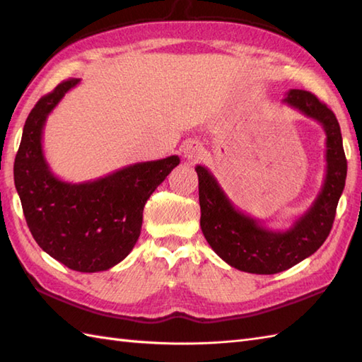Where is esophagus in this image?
Returning a JSON list of instances; mask_svg holds the SVG:
<instances>
[{
    "instance_id": "34e87169",
    "label": "esophagus",
    "mask_w": 362,
    "mask_h": 362,
    "mask_svg": "<svg viewBox=\"0 0 362 362\" xmlns=\"http://www.w3.org/2000/svg\"><path fill=\"white\" fill-rule=\"evenodd\" d=\"M182 153H183V157H185L188 161H191V163H193V161H197V160L202 158L204 148H202V144L199 143V141L191 140V141H187L185 144L182 146Z\"/></svg>"
}]
</instances>
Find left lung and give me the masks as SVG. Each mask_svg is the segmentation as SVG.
Returning a JSON list of instances; mask_svg holds the SVG:
<instances>
[{"instance_id":"1","label":"left lung","mask_w":362,"mask_h":362,"mask_svg":"<svg viewBox=\"0 0 362 362\" xmlns=\"http://www.w3.org/2000/svg\"><path fill=\"white\" fill-rule=\"evenodd\" d=\"M283 103L317 121L327 136L324 185L310 209L288 230H271L261 221L238 210L210 169L196 166L205 240L227 264L249 274H279L311 257L333 227L336 206L347 177L341 127L334 113L305 90H289Z\"/></svg>"}]
</instances>
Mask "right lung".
<instances>
[{
  "label": "right lung",
  "mask_w": 362,
  "mask_h": 362,
  "mask_svg": "<svg viewBox=\"0 0 362 362\" xmlns=\"http://www.w3.org/2000/svg\"><path fill=\"white\" fill-rule=\"evenodd\" d=\"M79 82L59 83L30 110L15 157L13 180L37 244L73 271L101 272L121 263L134 249L146 202L180 158L141 161L88 182L60 180L45 158L43 129L48 115Z\"/></svg>",
  "instance_id": "add662e5"
}]
</instances>
